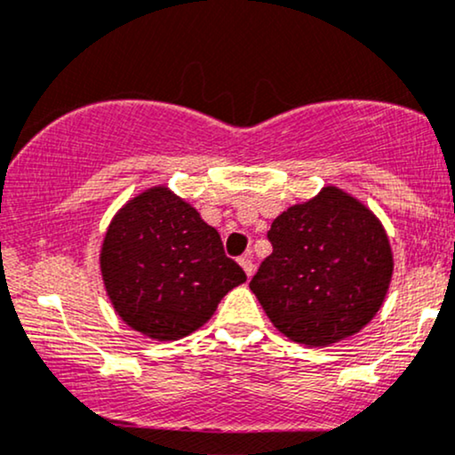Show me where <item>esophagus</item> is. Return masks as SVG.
Returning a JSON list of instances; mask_svg holds the SVG:
<instances>
[{
  "label": "esophagus",
  "instance_id": "34e87169",
  "mask_svg": "<svg viewBox=\"0 0 455 455\" xmlns=\"http://www.w3.org/2000/svg\"><path fill=\"white\" fill-rule=\"evenodd\" d=\"M239 265H242V269L245 271V275H248V278H252V274H254L252 254H243V257L239 259Z\"/></svg>",
  "mask_w": 455,
  "mask_h": 455
}]
</instances>
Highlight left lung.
Returning a JSON list of instances; mask_svg holds the SVG:
<instances>
[{
	"mask_svg": "<svg viewBox=\"0 0 455 455\" xmlns=\"http://www.w3.org/2000/svg\"><path fill=\"white\" fill-rule=\"evenodd\" d=\"M274 252L250 282L278 331L329 347L372 321L387 295L394 254L383 224L336 186L282 212L267 233Z\"/></svg>",
	"mask_w": 455,
	"mask_h": 455,
	"instance_id": "obj_1",
	"label": "left lung"
}]
</instances>
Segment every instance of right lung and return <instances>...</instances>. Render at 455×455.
<instances>
[{
    "instance_id": "add662e5",
    "label": "right lung",
    "mask_w": 455,
    "mask_h": 455,
    "mask_svg": "<svg viewBox=\"0 0 455 455\" xmlns=\"http://www.w3.org/2000/svg\"><path fill=\"white\" fill-rule=\"evenodd\" d=\"M104 289L119 318L151 340H180L245 282L220 235L166 186L130 198L100 248Z\"/></svg>"
}]
</instances>
